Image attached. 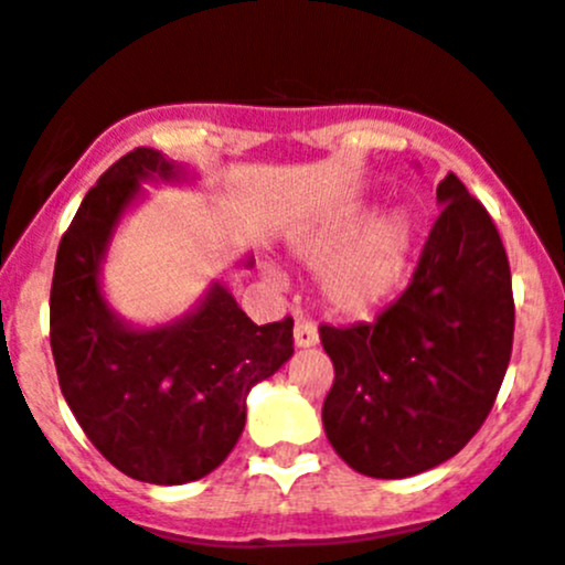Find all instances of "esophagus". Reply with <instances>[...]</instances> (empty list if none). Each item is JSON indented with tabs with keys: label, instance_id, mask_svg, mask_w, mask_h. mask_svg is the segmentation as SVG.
<instances>
[{
	"label": "esophagus",
	"instance_id": "1",
	"mask_svg": "<svg viewBox=\"0 0 565 565\" xmlns=\"http://www.w3.org/2000/svg\"><path fill=\"white\" fill-rule=\"evenodd\" d=\"M295 345L298 348H312L318 345V326L307 318L295 320Z\"/></svg>",
	"mask_w": 565,
	"mask_h": 565
}]
</instances>
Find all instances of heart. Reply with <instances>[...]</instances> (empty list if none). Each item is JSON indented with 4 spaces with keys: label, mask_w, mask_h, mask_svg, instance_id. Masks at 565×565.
<instances>
[{
    "label": "heart",
    "mask_w": 565,
    "mask_h": 565,
    "mask_svg": "<svg viewBox=\"0 0 565 565\" xmlns=\"http://www.w3.org/2000/svg\"><path fill=\"white\" fill-rule=\"evenodd\" d=\"M360 228L362 220L356 217L337 220L298 242V256L307 265H326L320 276L323 300L348 318L382 307L402 284L415 245V223L404 211L367 225L358 237Z\"/></svg>",
    "instance_id": "b5f03b06"
}]
</instances>
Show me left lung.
Returning <instances> with one entry per match:
<instances>
[{
  "mask_svg": "<svg viewBox=\"0 0 565 565\" xmlns=\"http://www.w3.org/2000/svg\"><path fill=\"white\" fill-rule=\"evenodd\" d=\"M409 287L373 323L320 326L334 362L326 437L365 477L429 471L471 440L513 354L515 303L497 225L457 175Z\"/></svg>",
  "mask_w": 565,
  "mask_h": 565,
  "instance_id": "1",
  "label": "left lung"
}]
</instances>
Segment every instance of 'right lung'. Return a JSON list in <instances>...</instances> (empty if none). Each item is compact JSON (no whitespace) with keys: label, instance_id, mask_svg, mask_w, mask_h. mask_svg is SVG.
I'll return each instance as SVG.
<instances>
[{"label":"right lung","instance_id":"add662e5","mask_svg":"<svg viewBox=\"0 0 565 565\" xmlns=\"http://www.w3.org/2000/svg\"><path fill=\"white\" fill-rule=\"evenodd\" d=\"M181 167L136 147L88 189L57 245L50 345L68 409L114 468L150 484L211 473L245 429L247 390L292 356V318L256 326L214 284L198 312L130 329L99 292V262L141 181Z\"/></svg>","mask_w":565,"mask_h":565}]
</instances>
